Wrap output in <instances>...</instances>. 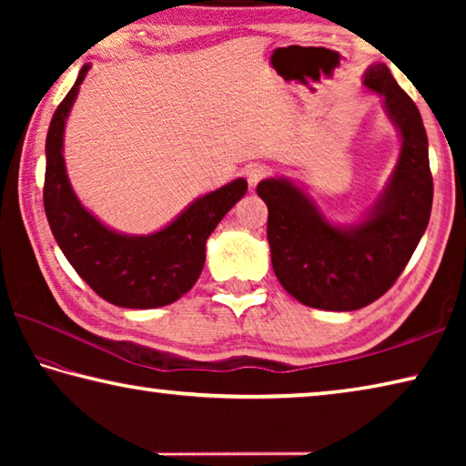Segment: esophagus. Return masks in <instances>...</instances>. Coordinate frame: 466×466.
<instances>
[{"label": "esophagus", "mask_w": 466, "mask_h": 466, "mask_svg": "<svg viewBox=\"0 0 466 466\" xmlns=\"http://www.w3.org/2000/svg\"><path fill=\"white\" fill-rule=\"evenodd\" d=\"M269 167H265V164H250V167L247 168V180H248V187L255 188L258 183L265 177H269Z\"/></svg>", "instance_id": "esophagus-1"}]
</instances>
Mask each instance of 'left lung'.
Returning a JSON list of instances; mask_svg holds the SVG:
<instances>
[{
	"instance_id": "8db88e82",
	"label": "left lung",
	"mask_w": 466,
	"mask_h": 466,
	"mask_svg": "<svg viewBox=\"0 0 466 466\" xmlns=\"http://www.w3.org/2000/svg\"><path fill=\"white\" fill-rule=\"evenodd\" d=\"M361 84L382 98L400 152L382 191L360 219L330 222L309 188L288 177L257 185L269 209L273 271L283 289L310 309L350 312L372 304L403 273L430 222L433 183L420 110L384 63H372Z\"/></svg>"
}]
</instances>
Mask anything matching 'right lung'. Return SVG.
Here are the masks:
<instances>
[{"mask_svg": "<svg viewBox=\"0 0 466 466\" xmlns=\"http://www.w3.org/2000/svg\"><path fill=\"white\" fill-rule=\"evenodd\" d=\"M90 67L86 63L80 69L46 133L45 214L69 265L100 298L123 309H160L177 302L199 279L209 234L242 199L248 185L244 178H234L197 197L175 219L149 234H125L100 222L77 199L63 157L67 116Z\"/></svg>", "mask_w": 466, "mask_h": 466, "instance_id": "right-lung-1", "label": "right lung"}]
</instances>
